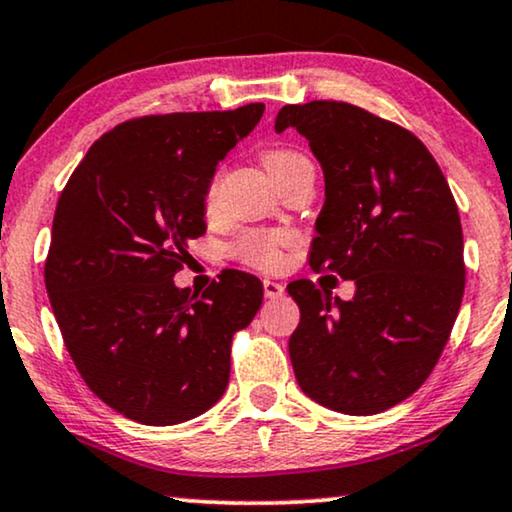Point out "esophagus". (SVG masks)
<instances>
[{"mask_svg":"<svg viewBox=\"0 0 512 512\" xmlns=\"http://www.w3.org/2000/svg\"><path fill=\"white\" fill-rule=\"evenodd\" d=\"M263 293H265V298H270V300L282 298L284 296V284L272 282V279H263Z\"/></svg>","mask_w":512,"mask_h":512,"instance_id":"1","label":"esophagus"}]
</instances>
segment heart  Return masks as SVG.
Instances as JSON below:
<instances>
[{"label": "heart", "mask_w": 512, "mask_h": 512, "mask_svg": "<svg viewBox=\"0 0 512 512\" xmlns=\"http://www.w3.org/2000/svg\"><path fill=\"white\" fill-rule=\"evenodd\" d=\"M310 163L303 153L289 151V149H275L268 151L263 156V165L268 170L270 177L275 174H282L293 165ZM219 181L221 174L209 181L205 202L207 207H212L216 202V195H219ZM293 242V235L286 233V230H247L237 240L230 244V254H233L237 261L251 265V268L258 270H279L286 261L284 249Z\"/></svg>", "instance_id": "obj_1"}]
</instances>
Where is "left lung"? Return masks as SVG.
I'll return each instance as SVG.
<instances>
[{"mask_svg":"<svg viewBox=\"0 0 512 512\" xmlns=\"http://www.w3.org/2000/svg\"><path fill=\"white\" fill-rule=\"evenodd\" d=\"M324 170L310 265L354 279L352 300L291 282L300 324L293 373L312 401L377 415L422 387L443 354L464 298L457 202L429 149L401 125L347 102L279 109Z\"/></svg>","mask_w":512,"mask_h":512,"instance_id":"1","label":"left lung"}]
</instances>
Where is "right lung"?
I'll return each mask as SVG.
<instances>
[{"instance_id":"obj_1","label":"right lung","mask_w":512,"mask_h":512,"mask_svg":"<svg viewBox=\"0 0 512 512\" xmlns=\"http://www.w3.org/2000/svg\"><path fill=\"white\" fill-rule=\"evenodd\" d=\"M263 111L130 118L90 146L60 193L44 268L53 314L88 389L139 424L212 408L228 387L233 335L263 303V284L240 270H223L202 296L172 279L207 230L216 165Z\"/></svg>"}]
</instances>
